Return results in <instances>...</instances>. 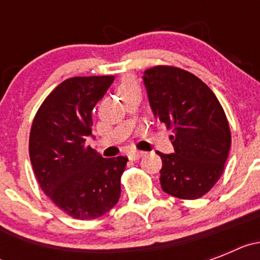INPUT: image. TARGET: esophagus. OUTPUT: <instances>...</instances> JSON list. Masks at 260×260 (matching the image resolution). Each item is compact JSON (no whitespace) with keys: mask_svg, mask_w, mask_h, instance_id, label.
I'll return each instance as SVG.
<instances>
[{"mask_svg":"<svg viewBox=\"0 0 260 260\" xmlns=\"http://www.w3.org/2000/svg\"><path fill=\"white\" fill-rule=\"evenodd\" d=\"M143 155H144V152H139V151H132V152H128V158H130V160H138V158H141Z\"/></svg>","mask_w":260,"mask_h":260,"instance_id":"34e87169","label":"esophagus"}]
</instances>
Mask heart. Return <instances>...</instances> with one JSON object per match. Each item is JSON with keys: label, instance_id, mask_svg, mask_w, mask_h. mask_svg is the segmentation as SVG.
Segmentation results:
<instances>
[{"label": "heart", "instance_id": "b5f03b06", "mask_svg": "<svg viewBox=\"0 0 260 260\" xmlns=\"http://www.w3.org/2000/svg\"><path fill=\"white\" fill-rule=\"evenodd\" d=\"M137 86V83H135V80L133 79H125L122 82V83L119 84V88H118V92L119 95H122L123 92H125L126 89H130V88H135Z\"/></svg>", "mask_w": 260, "mask_h": 260}]
</instances>
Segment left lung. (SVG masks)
<instances>
[{
	"label": "left lung",
	"instance_id": "left-lung-1",
	"mask_svg": "<svg viewBox=\"0 0 260 260\" xmlns=\"http://www.w3.org/2000/svg\"><path fill=\"white\" fill-rule=\"evenodd\" d=\"M152 112L173 130L174 153L161 157V189L180 199L207 194L224 172L231 128L221 104L198 77L174 66H155L143 75Z\"/></svg>",
	"mask_w": 260,
	"mask_h": 260
}]
</instances>
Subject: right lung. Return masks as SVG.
<instances>
[{"label":"right lung","mask_w":260,"mask_h":260,"mask_svg":"<svg viewBox=\"0 0 260 260\" xmlns=\"http://www.w3.org/2000/svg\"><path fill=\"white\" fill-rule=\"evenodd\" d=\"M113 75L74 77L53 89L29 133V158L41 190L69 216L100 217L117 204L127 157L105 158L87 146L92 110Z\"/></svg>","instance_id":"obj_1"}]
</instances>
